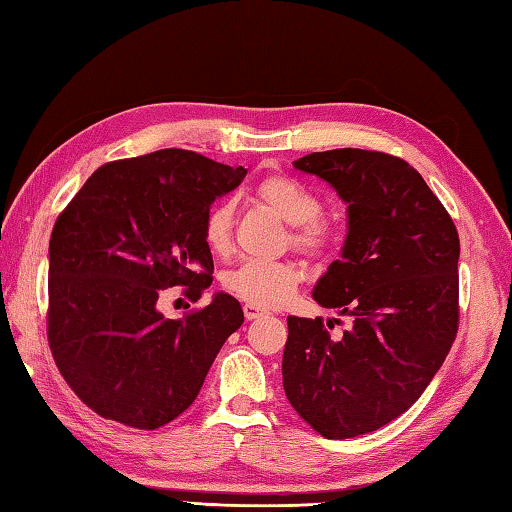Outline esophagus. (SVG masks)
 Instances as JSON below:
<instances>
[{
	"label": "esophagus",
	"mask_w": 512,
	"mask_h": 512,
	"mask_svg": "<svg viewBox=\"0 0 512 512\" xmlns=\"http://www.w3.org/2000/svg\"><path fill=\"white\" fill-rule=\"evenodd\" d=\"M264 314H266L264 310L250 306V303H246V306H244V317H246V321H255V319H259V317H264Z\"/></svg>",
	"instance_id": "obj_1"
}]
</instances>
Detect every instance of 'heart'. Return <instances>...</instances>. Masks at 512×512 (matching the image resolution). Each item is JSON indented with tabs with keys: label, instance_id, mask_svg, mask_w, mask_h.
<instances>
[{
	"label": "heart",
	"instance_id": "1",
	"mask_svg": "<svg viewBox=\"0 0 512 512\" xmlns=\"http://www.w3.org/2000/svg\"><path fill=\"white\" fill-rule=\"evenodd\" d=\"M257 198L292 226V244L303 253L323 255L334 246V228L323 220L321 200L306 184L288 176H270L257 187ZM204 244L224 257L233 244V204L217 202L204 217ZM303 273L292 262H244L224 277V288L255 308H281L295 297Z\"/></svg>",
	"mask_w": 512,
	"mask_h": 512
}]
</instances>
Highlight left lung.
Masks as SVG:
<instances>
[{
    "label": "left lung",
    "mask_w": 512,
    "mask_h": 512,
    "mask_svg": "<svg viewBox=\"0 0 512 512\" xmlns=\"http://www.w3.org/2000/svg\"><path fill=\"white\" fill-rule=\"evenodd\" d=\"M292 165L328 182L347 204L341 257L312 297L350 317L352 328L334 341L321 317H288L284 389L323 438L363 436L405 413L451 350L460 237L447 209L402 158L332 149Z\"/></svg>",
    "instance_id": "left-lung-1"
}]
</instances>
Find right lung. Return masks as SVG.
I'll use <instances>...</instances> for the list:
<instances>
[{
	"mask_svg": "<svg viewBox=\"0 0 512 512\" xmlns=\"http://www.w3.org/2000/svg\"><path fill=\"white\" fill-rule=\"evenodd\" d=\"M187 149L107 162L65 206L50 237L48 341L59 372L99 416L158 429L198 398L224 341L244 323L215 292L187 319H165L160 290L198 301L213 257L202 226L244 180Z\"/></svg>",
	"mask_w": 512,
	"mask_h": 512,
	"instance_id": "add662e5",
	"label": "right lung"
}]
</instances>
